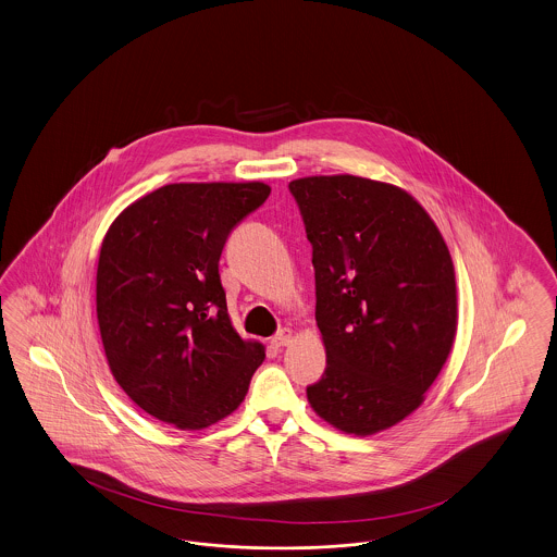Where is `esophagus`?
<instances>
[{
  "label": "esophagus",
  "mask_w": 557,
  "mask_h": 557,
  "mask_svg": "<svg viewBox=\"0 0 557 557\" xmlns=\"http://www.w3.org/2000/svg\"><path fill=\"white\" fill-rule=\"evenodd\" d=\"M292 339H294V332H292V330H282L280 334L273 335L271 344H273L275 348H284V346H288Z\"/></svg>",
  "instance_id": "1"
}]
</instances>
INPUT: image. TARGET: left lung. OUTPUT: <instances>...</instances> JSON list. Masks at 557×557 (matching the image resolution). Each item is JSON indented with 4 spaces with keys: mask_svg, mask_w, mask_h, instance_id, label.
I'll return each mask as SVG.
<instances>
[{
    "mask_svg": "<svg viewBox=\"0 0 557 557\" xmlns=\"http://www.w3.org/2000/svg\"><path fill=\"white\" fill-rule=\"evenodd\" d=\"M312 245L314 319L327 355L312 410L375 435L424 401L458 325L456 275L440 227L400 186L350 174L292 180Z\"/></svg>",
    "mask_w": 557,
    "mask_h": 557,
    "instance_id": "1",
    "label": "left lung"
}]
</instances>
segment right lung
<instances>
[{
  "instance_id": "obj_1",
  "label": "right lung",
  "mask_w": 557,
  "mask_h": 557,
  "mask_svg": "<svg viewBox=\"0 0 557 557\" xmlns=\"http://www.w3.org/2000/svg\"><path fill=\"white\" fill-rule=\"evenodd\" d=\"M265 182H180L113 220L97 263V321L117 385L182 431L230 417L265 346L234 330L220 282L230 232L268 200Z\"/></svg>"
}]
</instances>
